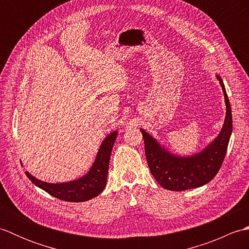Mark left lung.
<instances>
[{"instance_id":"1","label":"left lung","mask_w":249,"mask_h":249,"mask_svg":"<svg viewBox=\"0 0 249 249\" xmlns=\"http://www.w3.org/2000/svg\"><path fill=\"white\" fill-rule=\"evenodd\" d=\"M217 80L225 95L226 120L217 138L199 154L189 157L174 156L163 150L154 138L141 129L147 165L153 177L163 188L182 192L200 187L213 179L223 165L232 133V114L223 80L218 76Z\"/></svg>"}]
</instances>
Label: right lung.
<instances>
[{
    "label": "right lung",
    "instance_id": "1",
    "mask_svg": "<svg viewBox=\"0 0 249 249\" xmlns=\"http://www.w3.org/2000/svg\"><path fill=\"white\" fill-rule=\"evenodd\" d=\"M116 135H118V133L113 131L112 134H110L104 140L98 151L96 160H95L91 170L83 178L77 179V181L61 184H50L37 179L33 176H31L28 171H25L26 177L36 186L44 189L45 192L53 196V197L60 200L68 201V202H82V201H88L96 197L103 192L106 186V182H107L110 155Z\"/></svg>",
    "mask_w": 249,
    "mask_h": 249
}]
</instances>
